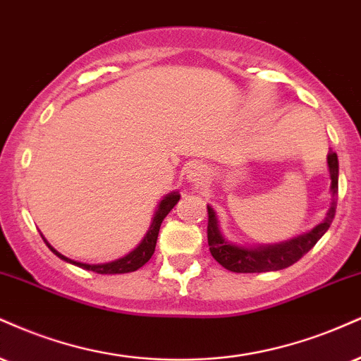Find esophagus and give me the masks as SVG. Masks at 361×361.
<instances>
[{"label": "esophagus", "instance_id": "obj_1", "mask_svg": "<svg viewBox=\"0 0 361 361\" xmlns=\"http://www.w3.org/2000/svg\"><path fill=\"white\" fill-rule=\"evenodd\" d=\"M207 178H208V169L205 164H202V163L192 164V166L188 168V171H186V180H188L190 183L195 186H200V185L205 183Z\"/></svg>", "mask_w": 361, "mask_h": 361}]
</instances>
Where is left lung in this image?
I'll return each mask as SVG.
<instances>
[{"label":"left lung","instance_id":"1","mask_svg":"<svg viewBox=\"0 0 361 361\" xmlns=\"http://www.w3.org/2000/svg\"><path fill=\"white\" fill-rule=\"evenodd\" d=\"M328 166H329V176H331V193H333V203L331 208L328 210L326 219L318 227L312 228L310 233L293 238V240L282 242V244L267 245V247H255V249H249V247H238L233 244H228L222 237L219 230V224H216L215 212L212 207H207L208 210V227H207V237H208V247H210V254L220 266L228 269L232 272H267V271H279V269H286L298 262L302 255H306L316 242L324 235V232L331 225L334 214H336V197H338V156L334 151H329L328 154Z\"/></svg>","mask_w":361,"mask_h":361}]
</instances>
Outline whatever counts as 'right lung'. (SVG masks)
<instances>
[{
	"label": "right lung",
	"instance_id": "right-lung-1",
	"mask_svg": "<svg viewBox=\"0 0 361 361\" xmlns=\"http://www.w3.org/2000/svg\"><path fill=\"white\" fill-rule=\"evenodd\" d=\"M178 200H180V195L178 193H169L168 197H164L161 200V203H159L158 210H156L153 224H151V227H149V230H147L146 237L142 238L141 244H139L136 249L131 252V254H128L126 257L119 259V260H114V262H107V264L77 262V260L65 257V255L60 254V252H56L54 247H51L49 242L45 240V238H43V240L47 242L49 249L54 252L56 257L65 260V262H71V264H73V266H79L82 269H85V271L97 272V274H126V272L137 271V269L145 266L147 260L151 259V255L154 254V247H156V240H158V233H159V227H161V222L164 220V216L171 212V208L176 205Z\"/></svg>",
	"mask_w": 361,
	"mask_h": 361
}]
</instances>
